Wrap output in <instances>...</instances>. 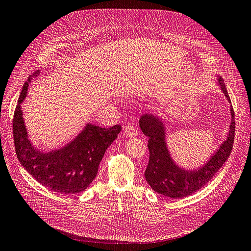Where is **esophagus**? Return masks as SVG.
I'll return each mask as SVG.
<instances>
[{"mask_svg": "<svg viewBox=\"0 0 251 251\" xmlns=\"http://www.w3.org/2000/svg\"><path fill=\"white\" fill-rule=\"evenodd\" d=\"M124 132L128 137H134L137 135V129L135 126H133V124H129L125 127Z\"/></svg>", "mask_w": 251, "mask_h": 251, "instance_id": "obj_1", "label": "esophagus"}]
</instances>
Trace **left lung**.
<instances>
[{
	"label": "left lung",
	"instance_id": "obj_1",
	"mask_svg": "<svg viewBox=\"0 0 251 251\" xmlns=\"http://www.w3.org/2000/svg\"><path fill=\"white\" fill-rule=\"evenodd\" d=\"M221 88L228 101L230 96L222 78L219 79ZM232 121L227 137L211 159L198 170L188 171L174 164L165 143V129L161 120L152 115L146 114L139 120V127L149 137L150 159L145 177L151 188L165 197L178 199L202 189L212 179L214 174L221 169L231 155L235 137V114L231 107Z\"/></svg>",
	"mask_w": 251,
	"mask_h": 251
}]
</instances>
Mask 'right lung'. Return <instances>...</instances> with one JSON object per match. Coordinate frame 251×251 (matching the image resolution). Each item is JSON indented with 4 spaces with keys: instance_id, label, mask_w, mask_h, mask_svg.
<instances>
[{
    "instance_id": "1",
    "label": "right lung",
    "mask_w": 251,
    "mask_h": 251,
    "mask_svg": "<svg viewBox=\"0 0 251 251\" xmlns=\"http://www.w3.org/2000/svg\"><path fill=\"white\" fill-rule=\"evenodd\" d=\"M40 71L30 75L17 101L12 122L13 139L20 164L42 186L63 195L85 191L96 177L106 149L121 131L120 125L102 128L87 124L83 131L64 148L43 152L31 146L27 138L20 103L25 99L28 83Z\"/></svg>"
}]
</instances>
